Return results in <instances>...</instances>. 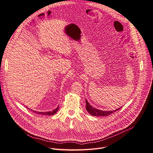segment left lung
<instances>
[{
  "label": "left lung",
  "instance_id": "1",
  "mask_svg": "<svg viewBox=\"0 0 153 153\" xmlns=\"http://www.w3.org/2000/svg\"><path fill=\"white\" fill-rule=\"evenodd\" d=\"M85 102H86V111H88V113H89L91 115L94 116H107L108 115L113 113L114 112H116V111H118L119 110H120V108H122V107L118 108L117 109H116V110L113 111H102V110H98V109H96V108L93 107L86 99Z\"/></svg>",
  "mask_w": 153,
  "mask_h": 153
}]
</instances>
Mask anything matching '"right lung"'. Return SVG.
Listing matches in <instances>:
<instances>
[{
  "label": "right lung",
  "mask_w": 153,
  "mask_h": 153,
  "mask_svg": "<svg viewBox=\"0 0 153 153\" xmlns=\"http://www.w3.org/2000/svg\"><path fill=\"white\" fill-rule=\"evenodd\" d=\"M59 106H57L56 109H54V110H53V111H48V112H39V111H34V110H33V111L34 112V113H37V114H42V115H48V116H50V115H53V114H56V113H57V111L59 110ZM29 109V108H28Z\"/></svg>",
  "instance_id": "right-lung-1"
}]
</instances>
